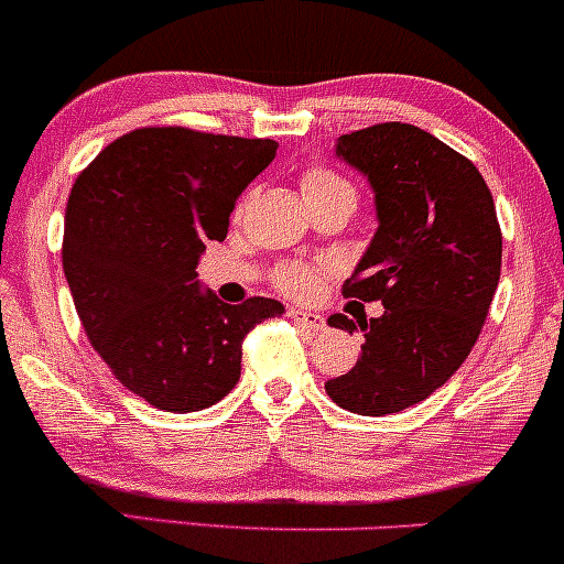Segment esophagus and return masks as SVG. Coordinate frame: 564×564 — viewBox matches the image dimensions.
Returning a JSON list of instances; mask_svg holds the SVG:
<instances>
[{
	"instance_id": "esophagus-1",
	"label": "esophagus",
	"mask_w": 564,
	"mask_h": 564,
	"mask_svg": "<svg viewBox=\"0 0 564 564\" xmlns=\"http://www.w3.org/2000/svg\"><path fill=\"white\" fill-rule=\"evenodd\" d=\"M289 315L294 318L300 326L310 328V332H323L326 328V321H323V315L318 313H310V310H302V307H291Z\"/></svg>"
}]
</instances>
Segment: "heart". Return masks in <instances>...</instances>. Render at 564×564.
<instances>
[{"mask_svg": "<svg viewBox=\"0 0 564 564\" xmlns=\"http://www.w3.org/2000/svg\"><path fill=\"white\" fill-rule=\"evenodd\" d=\"M300 185L307 204H321V200L336 198V196H349L355 198V185L349 183L345 174H339L326 164H310L304 166L300 174ZM321 264L310 262H286L275 270L273 281L275 286L289 296H310L315 294L321 286Z\"/></svg>", "mask_w": 564, "mask_h": 564, "instance_id": "b5f03b06", "label": "heart"}]
</instances>
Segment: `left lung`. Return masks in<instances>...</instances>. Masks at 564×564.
Here are the masks:
<instances>
[{
	"label": "left lung",
	"mask_w": 564,
	"mask_h": 564,
	"mask_svg": "<svg viewBox=\"0 0 564 564\" xmlns=\"http://www.w3.org/2000/svg\"><path fill=\"white\" fill-rule=\"evenodd\" d=\"M336 153L377 193L379 230L341 294L381 302L366 345L328 398L360 416L422 403L475 347L501 275V225L482 174L424 129L384 121L341 134ZM355 332L347 315L328 318Z\"/></svg>",
	"instance_id": "1"
}]
</instances>
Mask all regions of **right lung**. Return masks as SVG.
I'll return each instance as SVG.
<instances>
[{"label":"right lung","instance_id":"right-lung-1","mask_svg":"<svg viewBox=\"0 0 564 564\" xmlns=\"http://www.w3.org/2000/svg\"><path fill=\"white\" fill-rule=\"evenodd\" d=\"M275 140L187 127L121 134L76 177L66 204L63 270L89 345L129 392L172 413L223 400L241 377L243 339L283 304L219 302L200 291L206 241L275 156Z\"/></svg>","mask_w":564,"mask_h":564}]
</instances>
